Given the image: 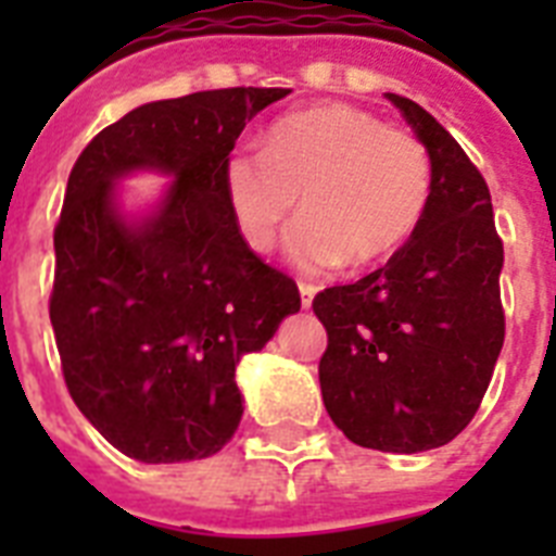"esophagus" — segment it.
I'll use <instances>...</instances> for the list:
<instances>
[{
	"label": "esophagus",
	"instance_id": "esophagus-1",
	"mask_svg": "<svg viewBox=\"0 0 556 556\" xmlns=\"http://www.w3.org/2000/svg\"><path fill=\"white\" fill-rule=\"evenodd\" d=\"M314 296H317V288L308 286V282H300V303H303V308H312Z\"/></svg>",
	"mask_w": 556,
	"mask_h": 556
}]
</instances>
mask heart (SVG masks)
<instances>
[{"label": "heart", "instance_id": "obj_1", "mask_svg": "<svg viewBox=\"0 0 556 556\" xmlns=\"http://www.w3.org/2000/svg\"><path fill=\"white\" fill-rule=\"evenodd\" d=\"M222 185L248 248H274L300 195L303 216L288 233L291 260L312 270L343 260L361 268L415 233L432 169L415 135L389 129L364 109L331 103L282 117L270 126L265 150L233 147Z\"/></svg>", "mask_w": 556, "mask_h": 556}]
</instances>
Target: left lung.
I'll return each mask as SVG.
<instances>
[{
  "label": "left lung",
  "instance_id": "1",
  "mask_svg": "<svg viewBox=\"0 0 556 556\" xmlns=\"http://www.w3.org/2000/svg\"><path fill=\"white\" fill-rule=\"evenodd\" d=\"M430 155V201L415 233L355 286L326 288L314 314L326 413L349 441L424 453L465 430L505 340V253L491 192L456 138L401 94H387Z\"/></svg>",
  "mask_w": 556,
  "mask_h": 556
}]
</instances>
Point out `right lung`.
<instances>
[{"label":"right lung","mask_w":556,"mask_h":556,"mask_svg":"<svg viewBox=\"0 0 556 556\" xmlns=\"http://www.w3.org/2000/svg\"><path fill=\"white\" fill-rule=\"evenodd\" d=\"M286 94L248 86L143 103L68 176L48 312L74 404L124 456L218 453L244 413L236 366L300 312L294 279L244 244L222 185L244 124ZM138 172L168 190L129 211L119 187Z\"/></svg>","instance_id":"1"}]
</instances>
